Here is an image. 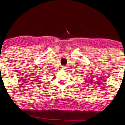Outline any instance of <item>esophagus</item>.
<instances>
[{
  "mask_svg": "<svg viewBox=\"0 0 125 125\" xmlns=\"http://www.w3.org/2000/svg\"><path fill=\"white\" fill-rule=\"evenodd\" d=\"M65 69H66V67L64 66H62V68H61L62 70H64Z\"/></svg>",
  "mask_w": 125,
  "mask_h": 125,
  "instance_id": "esophagus-1",
  "label": "esophagus"
}]
</instances>
